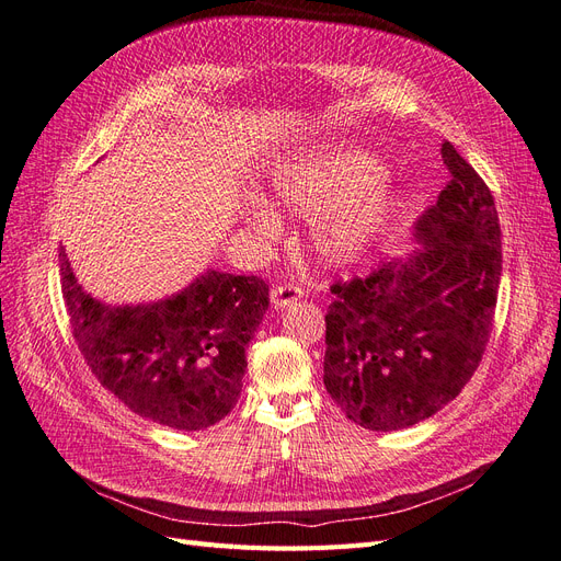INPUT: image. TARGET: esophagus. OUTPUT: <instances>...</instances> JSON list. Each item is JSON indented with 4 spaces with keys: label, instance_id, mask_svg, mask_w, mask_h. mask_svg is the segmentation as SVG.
Returning a JSON list of instances; mask_svg holds the SVG:
<instances>
[{
    "label": "esophagus",
    "instance_id": "obj_1",
    "mask_svg": "<svg viewBox=\"0 0 561 561\" xmlns=\"http://www.w3.org/2000/svg\"><path fill=\"white\" fill-rule=\"evenodd\" d=\"M301 297H304V290L299 285H293V283H280L274 287V290H271V304H274L276 309L293 307V304L299 301Z\"/></svg>",
    "mask_w": 561,
    "mask_h": 561
}]
</instances>
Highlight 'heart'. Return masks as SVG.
<instances>
[{
	"mask_svg": "<svg viewBox=\"0 0 561 561\" xmlns=\"http://www.w3.org/2000/svg\"><path fill=\"white\" fill-rule=\"evenodd\" d=\"M278 203L311 215V243L334 266L360 262L388 233L398 196L381 163L360 149L322 145L287 157L271 175ZM250 225L262 236L280 231V217L264 201L250 206Z\"/></svg>",
	"mask_w": 561,
	"mask_h": 561,
	"instance_id": "b5f03b06",
	"label": "heart"
}]
</instances>
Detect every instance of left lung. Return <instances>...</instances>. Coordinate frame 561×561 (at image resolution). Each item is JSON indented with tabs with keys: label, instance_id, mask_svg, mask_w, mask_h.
Masks as SVG:
<instances>
[{
	"label": "left lung",
	"instance_id": "1",
	"mask_svg": "<svg viewBox=\"0 0 561 561\" xmlns=\"http://www.w3.org/2000/svg\"><path fill=\"white\" fill-rule=\"evenodd\" d=\"M451 175L419 217V248L334 283L322 381L369 431H400L451 402L478 369L501 280V227L484 180L443 145Z\"/></svg>",
	"mask_w": 561,
	"mask_h": 561
}]
</instances>
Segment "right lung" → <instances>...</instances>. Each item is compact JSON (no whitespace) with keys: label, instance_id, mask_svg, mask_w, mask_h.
I'll list each match as a JSON object with an SVG mask.
<instances>
[{"label":"right lung","instance_id":"obj_1","mask_svg":"<svg viewBox=\"0 0 561 561\" xmlns=\"http://www.w3.org/2000/svg\"><path fill=\"white\" fill-rule=\"evenodd\" d=\"M58 262L83 360L130 412L175 431H203L233 410L245 348L268 309L262 278L208 268L173 297L112 307L83 293L65 248Z\"/></svg>","mask_w":561,"mask_h":561}]
</instances>
